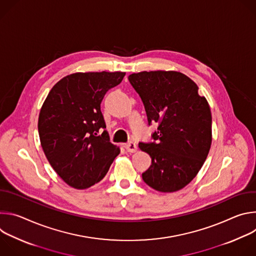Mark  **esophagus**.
<instances>
[{"label": "esophagus", "instance_id": "1", "mask_svg": "<svg viewBox=\"0 0 256 256\" xmlns=\"http://www.w3.org/2000/svg\"><path fill=\"white\" fill-rule=\"evenodd\" d=\"M124 148H126V150L128 152L134 153V152H136V144L134 142H128V144H126Z\"/></svg>", "mask_w": 256, "mask_h": 256}]
</instances>
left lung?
I'll list each match as a JSON object with an SVG mask.
<instances>
[{
    "instance_id": "8db88e82",
    "label": "left lung",
    "mask_w": 256,
    "mask_h": 256,
    "mask_svg": "<svg viewBox=\"0 0 256 256\" xmlns=\"http://www.w3.org/2000/svg\"><path fill=\"white\" fill-rule=\"evenodd\" d=\"M140 97L148 124H158L153 142H140L151 156L142 180L161 192L188 186L204 165L212 142V114L198 87L178 72H140L128 76Z\"/></svg>"
}]
</instances>
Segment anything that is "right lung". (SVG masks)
<instances>
[{
    "instance_id": "1",
    "label": "right lung",
    "mask_w": 256,
    "mask_h": 256,
    "mask_svg": "<svg viewBox=\"0 0 256 256\" xmlns=\"http://www.w3.org/2000/svg\"><path fill=\"white\" fill-rule=\"evenodd\" d=\"M124 75L122 72L68 75L52 87L42 107V147L52 167L72 188L84 190L97 184L120 153L109 142L100 104Z\"/></svg>"
}]
</instances>
